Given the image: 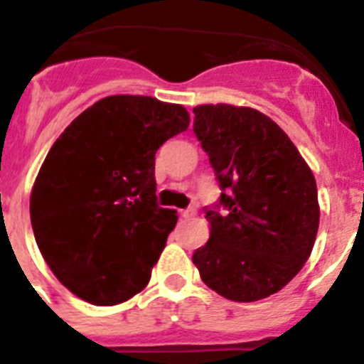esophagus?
<instances>
[{"label":"esophagus","mask_w":364,"mask_h":364,"mask_svg":"<svg viewBox=\"0 0 364 364\" xmlns=\"http://www.w3.org/2000/svg\"><path fill=\"white\" fill-rule=\"evenodd\" d=\"M196 214H197L196 206H190V208H186V210H180V216L186 218V220H190V218H193Z\"/></svg>","instance_id":"1"}]
</instances>
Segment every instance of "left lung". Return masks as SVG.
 Returning a JSON list of instances; mask_svg holds the SVG:
<instances>
[{"label": "left lung", "mask_w": 364, "mask_h": 364, "mask_svg": "<svg viewBox=\"0 0 364 364\" xmlns=\"http://www.w3.org/2000/svg\"><path fill=\"white\" fill-rule=\"evenodd\" d=\"M193 132L208 154L225 214L206 210L210 238L196 250L200 280L235 302L278 293L312 254L318 186L291 139L250 107L199 105Z\"/></svg>", "instance_id": "left-lung-1"}]
</instances>
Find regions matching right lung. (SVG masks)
Masks as SVG:
<instances>
[{
    "label": "right lung",
    "instance_id": "1",
    "mask_svg": "<svg viewBox=\"0 0 364 364\" xmlns=\"http://www.w3.org/2000/svg\"><path fill=\"white\" fill-rule=\"evenodd\" d=\"M188 126L182 105L109 95L52 144L31 190V228L73 295L114 306L146 287L178 220L156 203V152Z\"/></svg>",
    "mask_w": 364,
    "mask_h": 364
}]
</instances>
